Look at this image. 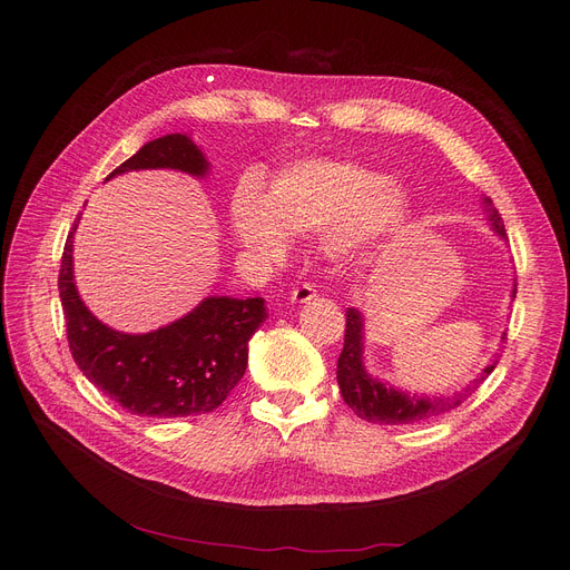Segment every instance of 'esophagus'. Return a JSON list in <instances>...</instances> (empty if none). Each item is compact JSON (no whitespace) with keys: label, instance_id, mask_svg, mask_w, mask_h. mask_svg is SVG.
Returning a JSON list of instances; mask_svg holds the SVG:
<instances>
[{"label":"esophagus","instance_id":"1","mask_svg":"<svg viewBox=\"0 0 570 570\" xmlns=\"http://www.w3.org/2000/svg\"><path fill=\"white\" fill-rule=\"evenodd\" d=\"M314 297H316V288H312L309 284H303V286L293 288V293H291V303H295V305H305V303L314 301Z\"/></svg>","mask_w":570,"mask_h":570}]
</instances>
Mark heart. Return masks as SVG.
Masks as SVG:
<instances>
[{
    "label": "heart",
    "instance_id": "b5f03b06",
    "mask_svg": "<svg viewBox=\"0 0 570 570\" xmlns=\"http://www.w3.org/2000/svg\"><path fill=\"white\" fill-rule=\"evenodd\" d=\"M411 215V196L383 173L333 159L301 161L273 177L267 194L256 179L233 191L235 237L265 261H282L291 235H323L333 256L351 258L395 235Z\"/></svg>",
    "mask_w": 570,
    "mask_h": 570
}]
</instances>
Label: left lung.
Listing matches in <instances>:
<instances>
[{"label":"left lung","instance_id":"1","mask_svg":"<svg viewBox=\"0 0 570 570\" xmlns=\"http://www.w3.org/2000/svg\"><path fill=\"white\" fill-rule=\"evenodd\" d=\"M483 215L488 217L490 228L499 239H505L503 222L494 209L492 200L483 196ZM515 297V284L511 288V301ZM365 314L357 307H348L346 312V335H344V348L337 361V383L344 402L355 411V415L365 417V421L381 423V425H406V423H421L430 421L434 415H441L460 406L475 387L481 385L497 367L499 353L490 357V365L481 370L473 381H469L453 395H425V393H409L402 387L393 385L391 381H383L374 374H370L365 365ZM505 335L501 337V342Z\"/></svg>","mask_w":570,"mask_h":570}]
</instances>
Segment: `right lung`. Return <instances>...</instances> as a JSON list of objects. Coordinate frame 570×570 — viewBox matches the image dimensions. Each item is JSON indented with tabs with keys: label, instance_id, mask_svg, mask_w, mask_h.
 <instances>
[{
	"label": "right lung",
	"instance_id": "add662e5",
	"mask_svg": "<svg viewBox=\"0 0 570 570\" xmlns=\"http://www.w3.org/2000/svg\"><path fill=\"white\" fill-rule=\"evenodd\" d=\"M131 170H177L196 179L209 161L189 134H166L145 142L106 183ZM67 237L59 297L69 348L89 383L122 409L147 417H183L217 409L245 376L249 340L267 318L263 297L207 295L168 325L149 333H122L87 309L73 277V233Z\"/></svg>",
	"mask_w": 570,
	"mask_h": 570
}]
</instances>
